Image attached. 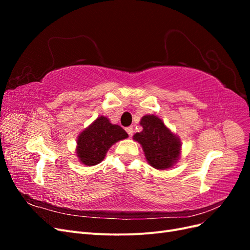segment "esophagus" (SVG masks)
I'll use <instances>...</instances> for the list:
<instances>
[{"instance_id":"esophagus-1","label":"esophagus","mask_w":250,"mask_h":250,"mask_svg":"<svg viewBox=\"0 0 250 250\" xmlns=\"http://www.w3.org/2000/svg\"><path fill=\"white\" fill-rule=\"evenodd\" d=\"M126 132L129 134V137H131V135L133 134V127L132 126H129V127H127L126 128Z\"/></svg>"}]
</instances>
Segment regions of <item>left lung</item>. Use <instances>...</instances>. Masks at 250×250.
I'll list each match as a JSON object with an SVG mask.
<instances>
[{
    "label": "left lung",
    "mask_w": 250,
    "mask_h": 250,
    "mask_svg": "<svg viewBox=\"0 0 250 250\" xmlns=\"http://www.w3.org/2000/svg\"><path fill=\"white\" fill-rule=\"evenodd\" d=\"M140 124L143 130L135 133L133 140L142 145L147 162L157 170L172 167L180 155L181 144L178 138L156 116H144Z\"/></svg>",
    "instance_id": "8db88e82"
}]
</instances>
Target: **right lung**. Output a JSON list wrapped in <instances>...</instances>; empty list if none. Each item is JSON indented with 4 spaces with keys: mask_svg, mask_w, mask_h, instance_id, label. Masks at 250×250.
Wrapping results in <instances>:
<instances>
[{
    "mask_svg": "<svg viewBox=\"0 0 250 250\" xmlns=\"http://www.w3.org/2000/svg\"><path fill=\"white\" fill-rule=\"evenodd\" d=\"M128 137L119 125L111 124L106 117H99L83 130L77 140V156L85 166L100 164L108 149L118 141Z\"/></svg>",
    "mask_w": 250,
    "mask_h": 250,
    "instance_id": "add662e5",
    "label": "right lung"
}]
</instances>
